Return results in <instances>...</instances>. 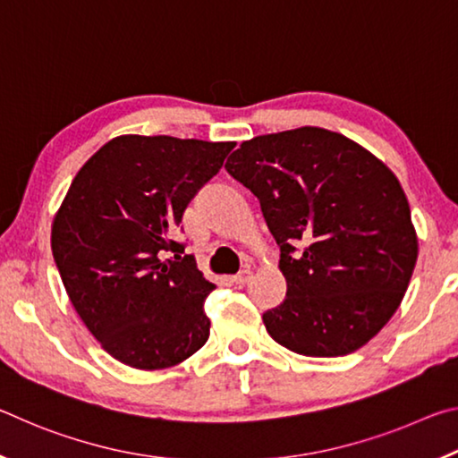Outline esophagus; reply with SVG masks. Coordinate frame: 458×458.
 <instances>
[{
  "mask_svg": "<svg viewBox=\"0 0 458 458\" xmlns=\"http://www.w3.org/2000/svg\"><path fill=\"white\" fill-rule=\"evenodd\" d=\"M250 276H252V273L248 268H244V270H240L238 275H234L232 276V281H234L238 286H244L248 281H250Z\"/></svg>",
  "mask_w": 458,
  "mask_h": 458,
  "instance_id": "34e87169",
  "label": "esophagus"
}]
</instances>
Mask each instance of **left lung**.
<instances>
[{"instance_id": "left-lung-1", "label": "left lung", "mask_w": 458, "mask_h": 458, "mask_svg": "<svg viewBox=\"0 0 458 458\" xmlns=\"http://www.w3.org/2000/svg\"><path fill=\"white\" fill-rule=\"evenodd\" d=\"M228 174L260 201L286 297L262 315L276 344L339 358L396 313L418 259L398 177L352 139L301 127L244 141Z\"/></svg>"}]
</instances>
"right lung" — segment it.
<instances>
[{
    "label": "right lung",
    "mask_w": 458,
    "mask_h": 458,
    "mask_svg": "<svg viewBox=\"0 0 458 458\" xmlns=\"http://www.w3.org/2000/svg\"><path fill=\"white\" fill-rule=\"evenodd\" d=\"M232 149V141L114 137L81 167L54 216L52 254L71 303L125 366H177L210 337L204 301L216 284L191 254L181 257L174 236Z\"/></svg>",
    "instance_id": "1"
}]
</instances>
